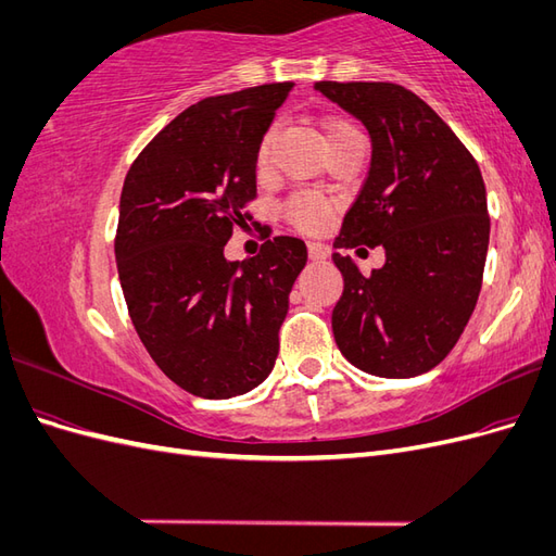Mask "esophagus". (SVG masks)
<instances>
[{
    "label": "esophagus",
    "mask_w": 556,
    "mask_h": 556,
    "mask_svg": "<svg viewBox=\"0 0 556 556\" xmlns=\"http://www.w3.org/2000/svg\"><path fill=\"white\" fill-rule=\"evenodd\" d=\"M308 257H311V262H325L327 252L319 243H308Z\"/></svg>",
    "instance_id": "obj_1"
}]
</instances>
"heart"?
I'll return each instance as SVG.
<instances>
[{
    "mask_svg": "<svg viewBox=\"0 0 556 556\" xmlns=\"http://www.w3.org/2000/svg\"><path fill=\"white\" fill-rule=\"evenodd\" d=\"M357 129L343 123V121H331L325 125V141L327 146H333L339 143L348 137H355ZM274 137H276V129H268L262 141H260V148H257V172L264 174L268 169V160H271V146H274ZM331 213V206L327 204L325 199L319 197H313V194H296L292 197L288 204H285V215L290 217V220L306 229V231H317L319 227H323L327 223V217Z\"/></svg>",
    "mask_w": 556,
    "mask_h": 556,
    "instance_id": "b5f03b06",
    "label": "heart"
}]
</instances>
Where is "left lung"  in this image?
Instances as JSON below:
<instances>
[{"label": "left lung", "mask_w": 556, "mask_h": 556, "mask_svg": "<svg viewBox=\"0 0 556 556\" xmlns=\"http://www.w3.org/2000/svg\"><path fill=\"white\" fill-rule=\"evenodd\" d=\"M315 90L362 121L371 169L333 248H384L371 276L341 252L343 296L331 313L341 355L378 378H415L459 341L490 245L476 160L422 99L394 83L319 80Z\"/></svg>", "instance_id": "obj_1"}]
</instances>
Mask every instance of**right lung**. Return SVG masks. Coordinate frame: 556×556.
Segmentation results:
<instances>
[{
    "mask_svg": "<svg viewBox=\"0 0 556 556\" xmlns=\"http://www.w3.org/2000/svg\"><path fill=\"white\" fill-rule=\"evenodd\" d=\"M294 83L201 99L129 166L115 262L131 325L148 355L185 392L231 399L255 390L278 357L306 243L266 241L229 262L233 227L257 194V148Z\"/></svg>",
    "mask_w": 556,
    "mask_h": 556,
    "instance_id": "obj_1",
    "label": "right lung"
}]
</instances>
